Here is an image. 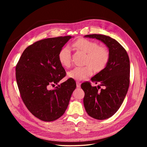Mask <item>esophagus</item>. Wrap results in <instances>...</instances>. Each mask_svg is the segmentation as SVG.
<instances>
[{
    "instance_id": "1",
    "label": "esophagus",
    "mask_w": 147,
    "mask_h": 147,
    "mask_svg": "<svg viewBox=\"0 0 147 147\" xmlns=\"http://www.w3.org/2000/svg\"><path fill=\"white\" fill-rule=\"evenodd\" d=\"M76 83H77V88H80V86H81V83H80V82H77Z\"/></svg>"
}]
</instances>
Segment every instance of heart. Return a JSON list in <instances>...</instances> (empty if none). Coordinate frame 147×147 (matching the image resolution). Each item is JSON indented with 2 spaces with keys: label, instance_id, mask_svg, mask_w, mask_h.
I'll list each match as a JSON object with an SVG mask.
<instances>
[{
  "label": "heart",
  "instance_id": "b5f03b06",
  "mask_svg": "<svg viewBox=\"0 0 147 147\" xmlns=\"http://www.w3.org/2000/svg\"><path fill=\"white\" fill-rule=\"evenodd\" d=\"M74 47L78 51L86 54L84 67H76L67 73V77L75 80H82L92 74L94 70H102L105 68L109 60V52L107 49L100 47L96 42L85 38H80L74 43ZM58 59L61 64L69 67L71 63V50L69 46L61 49L58 54Z\"/></svg>",
  "mask_w": 147,
  "mask_h": 147
}]
</instances>
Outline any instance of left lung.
I'll return each mask as SVG.
<instances>
[{
    "label": "left lung",
    "mask_w": 147,
    "mask_h": 147,
    "mask_svg": "<svg viewBox=\"0 0 147 147\" xmlns=\"http://www.w3.org/2000/svg\"><path fill=\"white\" fill-rule=\"evenodd\" d=\"M84 37L99 40L109 49L107 64L91 79L99 85L92 86L89 82L81 85L84 92L83 104L87 113L96 119H105L117 112L127 94L129 86V58L125 49L107 35L91 34ZM100 86L103 88L99 90Z\"/></svg>",
    "instance_id": "obj_1"
}]
</instances>
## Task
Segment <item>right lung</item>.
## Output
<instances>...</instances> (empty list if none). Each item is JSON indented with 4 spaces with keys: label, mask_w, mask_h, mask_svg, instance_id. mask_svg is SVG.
Returning <instances> with one entry per match:
<instances>
[{
    "label": "right lung",
    "mask_w": 147,
    "mask_h": 147,
    "mask_svg": "<svg viewBox=\"0 0 147 147\" xmlns=\"http://www.w3.org/2000/svg\"><path fill=\"white\" fill-rule=\"evenodd\" d=\"M72 36L45 38L26 48L16 66V79L21 97L33 115L44 121H53L63 115L76 88L72 78L57 84L65 75L58 54ZM55 85V84H53Z\"/></svg>",
    "instance_id": "obj_1"
}]
</instances>
